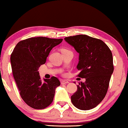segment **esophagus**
<instances>
[{
	"label": "esophagus",
	"instance_id": "34e87169",
	"mask_svg": "<svg viewBox=\"0 0 128 128\" xmlns=\"http://www.w3.org/2000/svg\"><path fill=\"white\" fill-rule=\"evenodd\" d=\"M61 83L62 84H68L69 83V82H68L67 80H62L61 81Z\"/></svg>",
	"mask_w": 128,
	"mask_h": 128
}]
</instances>
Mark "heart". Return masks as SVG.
<instances>
[{"instance_id": "1", "label": "heart", "mask_w": 128, "mask_h": 128, "mask_svg": "<svg viewBox=\"0 0 128 128\" xmlns=\"http://www.w3.org/2000/svg\"><path fill=\"white\" fill-rule=\"evenodd\" d=\"M63 50H66V49H63Z\"/></svg>"}]
</instances>
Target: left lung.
Returning a JSON list of instances; mask_svg holds the SVG:
<instances>
[{
  "label": "left lung",
  "instance_id": "left-lung-1",
  "mask_svg": "<svg viewBox=\"0 0 128 128\" xmlns=\"http://www.w3.org/2000/svg\"><path fill=\"white\" fill-rule=\"evenodd\" d=\"M64 39L79 54L78 76L86 79L85 82L77 86V91L71 97L72 102L80 110L92 109L102 102L107 92L114 70L112 54L102 40L87 35Z\"/></svg>",
  "mask_w": 128,
  "mask_h": 128
}]
</instances>
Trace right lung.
<instances>
[{
    "mask_svg": "<svg viewBox=\"0 0 128 128\" xmlns=\"http://www.w3.org/2000/svg\"><path fill=\"white\" fill-rule=\"evenodd\" d=\"M63 39L45 37L28 38L19 42L10 57L13 74L20 96L27 105L35 109H44L52 102L55 89L60 85L57 78L44 79L38 72L46 62L52 48Z\"/></svg>",
    "mask_w": 128,
    "mask_h": 128,
    "instance_id": "obj_1",
    "label": "right lung"
}]
</instances>
